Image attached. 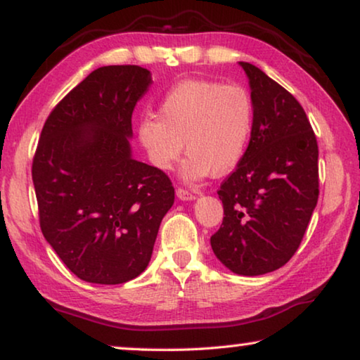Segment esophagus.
Returning <instances> with one entry per match:
<instances>
[{
  "instance_id": "esophagus-1",
  "label": "esophagus",
  "mask_w": 360,
  "mask_h": 360,
  "mask_svg": "<svg viewBox=\"0 0 360 360\" xmlns=\"http://www.w3.org/2000/svg\"><path fill=\"white\" fill-rule=\"evenodd\" d=\"M176 195H178L179 200H193V198H195V195H193L192 192L186 191V189H181V187L176 189Z\"/></svg>"
}]
</instances>
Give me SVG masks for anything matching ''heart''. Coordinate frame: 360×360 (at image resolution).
I'll use <instances>...</instances> for the list:
<instances>
[{
	"mask_svg": "<svg viewBox=\"0 0 360 360\" xmlns=\"http://www.w3.org/2000/svg\"><path fill=\"white\" fill-rule=\"evenodd\" d=\"M255 127V102L247 88L213 79H186L171 88L157 115L138 124L147 158L160 171H169L189 153L182 179L224 176L240 163ZM185 142L182 143L181 141Z\"/></svg>",
	"mask_w": 360,
	"mask_h": 360,
	"instance_id": "b5f03b06",
	"label": "heart"
}]
</instances>
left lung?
I'll return each mask as SVG.
<instances>
[{
    "label": "left lung",
    "mask_w": 360,
    "mask_h": 360,
    "mask_svg": "<svg viewBox=\"0 0 360 360\" xmlns=\"http://www.w3.org/2000/svg\"><path fill=\"white\" fill-rule=\"evenodd\" d=\"M255 127L245 155L222 182L224 207L211 248L238 276H261L287 264L298 250L319 198V147L304 108L248 62Z\"/></svg>",
    "instance_id": "left-lung-1"
}]
</instances>
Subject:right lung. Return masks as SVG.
Segmentation results:
<instances>
[{
    "mask_svg": "<svg viewBox=\"0 0 360 360\" xmlns=\"http://www.w3.org/2000/svg\"><path fill=\"white\" fill-rule=\"evenodd\" d=\"M150 84L139 65L96 68L39 136L32 165L39 227L84 282L117 285L144 272L174 203L168 176L131 153V117Z\"/></svg>",
    "mask_w": 360,
    "mask_h": 360,
    "instance_id": "1",
    "label": "right lung"
}]
</instances>
